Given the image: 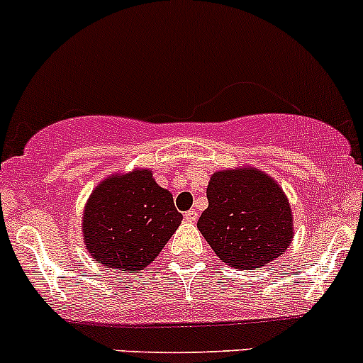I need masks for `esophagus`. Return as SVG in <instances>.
Instances as JSON below:
<instances>
[{"instance_id":"esophagus-1","label":"esophagus","mask_w":363,"mask_h":363,"mask_svg":"<svg viewBox=\"0 0 363 363\" xmlns=\"http://www.w3.org/2000/svg\"><path fill=\"white\" fill-rule=\"evenodd\" d=\"M196 218H199V212H196L195 208H189V211H186V214H184L186 221L193 223V221H196Z\"/></svg>"}]
</instances>
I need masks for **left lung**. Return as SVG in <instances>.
Segmentation results:
<instances>
[{
  "label": "left lung",
  "mask_w": 363,
  "mask_h": 363,
  "mask_svg": "<svg viewBox=\"0 0 363 363\" xmlns=\"http://www.w3.org/2000/svg\"><path fill=\"white\" fill-rule=\"evenodd\" d=\"M199 230L233 269L255 270L281 256L294 239L291 208L279 186L259 170L216 172Z\"/></svg>",
  "instance_id": "left-lung-1"
}]
</instances>
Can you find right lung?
<instances>
[{
	"label": "right lung",
	"instance_id": "obj_1",
	"mask_svg": "<svg viewBox=\"0 0 363 363\" xmlns=\"http://www.w3.org/2000/svg\"><path fill=\"white\" fill-rule=\"evenodd\" d=\"M182 221L174 199L149 170L101 182L84 211V240L105 267L138 272L147 267Z\"/></svg>",
	"mask_w": 363,
	"mask_h": 363
}]
</instances>
